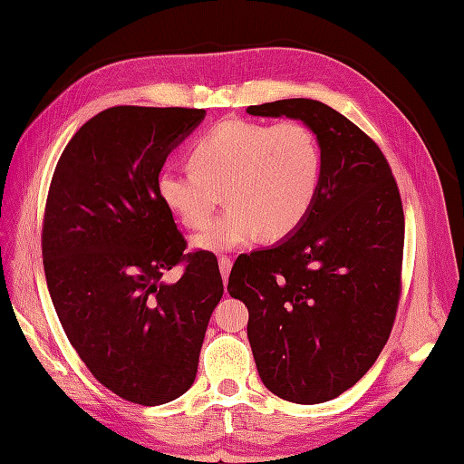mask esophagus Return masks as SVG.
Instances as JSON below:
<instances>
[{"instance_id": "obj_1", "label": "esophagus", "mask_w": 464, "mask_h": 464, "mask_svg": "<svg viewBox=\"0 0 464 464\" xmlns=\"http://www.w3.org/2000/svg\"><path fill=\"white\" fill-rule=\"evenodd\" d=\"M231 266H233V261L227 256H219V271H221V276H223V283H227L229 278V273H231Z\"/></svg>"}]
</instances>
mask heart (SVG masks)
<instances>
[{"label":"heart","mask_w":464,"mask_h":464,"mask_svg":"<svg viewBox=\"0 0 464 464\" xmlns=\"http://www.w3.org/2000/svg\"><path fill=\"white\" fill-rule=\"evenodd\" d=\"M188 158L191 168L158 171L156 196L179 223L201 229L223 190L230 209L193 239L213 253L295 233L322 181L320 144L298 121L219 122L191 144Z\"/></svg>","instance_id":"obj_1"}]
</instances>
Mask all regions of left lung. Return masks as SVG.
Instances as JSON below:
<instances>
[{
  "mask_svg": "<svg viewBox=\"0 0 464 464\" xmlns=\"http://www.w3.org/2000/svg\"><path fill=\"white\" fill-rule=\"evenodd\" d=\"M246 112L303 121L320 144L322 181L295 233L239 255L227 290L249 308L266 390L324 403L358 383L390 338L405 239L400 189L373 140L328 104L286 99Z\"/></svg>",
  "mask_w": 464,
  "mask_h": 464,
  "instance_id": "1",
  "label": "left lung"
}]
</instances>
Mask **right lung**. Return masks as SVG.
<instances>
[{
  "label": "right lung",
  "mask_w": 464,
  "mask_h": 464,
  "mask_svg": "<svg viewBox=\"0 0 464 464\" xmlns=\"http://www.w3.org/2000/svg\"><path fill=\"white\" fill-rule=\"evenodd\" d=\"M201 109L114 106L81 126L59 158L43 221V266L57 316L86 368L140 405L186 393L223 296L215 255L189 253L156 196L166 158ZM181 260L178 284L163 275Z\"/></svg>",
  "instance_id": "right-lung-1"
}]
</instances>
